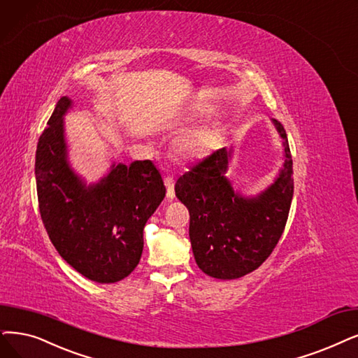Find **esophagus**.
I'll return each mask as SVG.
<instances>
[{
  "label": "esophagus",
  "instance_id": "esophagus-1",
  "mask_svg": "<svg viewBox=\"0 0 358 358\" xmlns=\"http://www.w3.org/2000/svg\"><path fill=\"white\" fill-rule=\"evenodd\" d=\"M164 185L167 188V198L173 199L175 198V180L171 176H166L164 178Z\"/></svg>",
  "mask_w": 358,
  "mask_h": 358
}]
</instances>
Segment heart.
Masks as SVG:
<instances>
[{
	"label": "heart",
	"mask_w": 358,
	"mask_h": 358,
	"mask_svg": "<svg viewBox=\"0 0 358 358\" xmlns=\"http://www.w3.org/2000/svg\"><path fill=\"white\" fill-rule=\"evenodd\" d=\"M216 135L217 132L214 127H201V129L185 135L178 142V152L183 159H195L211 148Z\"/></svg>",
	"instance_id": "heart-1"
}]
</instances>
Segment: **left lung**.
I'll return each instance as SVG.
<instances>
[{
  "label": "left lung",
  "instance_id": "8db88e82",
  "mask_svg": "<svg viewBox=\"0 0 358 358\" xmlns=\"http://www.w3.org/2000/svg\"><path fill=\"white\" fill-rule=\"evenodd\" d=\"M283 141L285 163L275 182L255 196L235 192L226 178L232 150L220 148L199 162L175 185L189 210V239L206 275L231 280L259 268L279 242L294 195L292 157L287 132L273 119Z\"/></svg>",
  "mask_w": 358,
  "mask_h": 358
}]
</instances>
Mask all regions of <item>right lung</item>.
Returning a JSON list of instances; mask_svg holds the SVG:
<instances>
[{"label": "right lung", "mask_w": 358, "mask_h": 358, "mask_svg": "<svg viewBox=\"0 0 358 358\" xmlns=\"http://www.w3.org/2000/svg\"><path fill=\"white\" fill-rule=\"evenodd\" d=\"M62 96L38 141L35 178L42 223L62 259L85 278L114 283L129 276L141 260L144 227L166 195L151 160L111 164L87 185L67 160Z\"/></svg>", "instance_id": "add662e5"}]
</instances>
